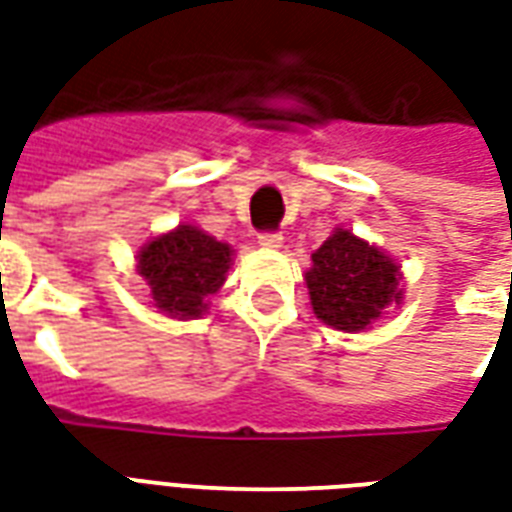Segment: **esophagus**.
Listing matches in <instances>:
<instances>
[{"label":"esophagus","mask_w":512,"mask_h":512,"mask_svg":"<svg viewBox=\"0 0 512 512\" xmlns=\"http://www.w3.org/2000/svg\"><path fill=\"white\" fill-rule=\"evenodd\" d=\"M260 246H263V249H279V246H282V235L263 233L260 235Z\"/></svg>","instance_id":"esophagus-1"}]
</instances>
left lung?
I'll return each instance as SVG.
<instances>
[{
  "label": "left lung",
  "instance_id": "obj_1",
  "mask_svg": "<svg viewBox=\"0 0 512 512\" xmlns=\"http://www.w3.org/2000/svg\"><path fill=\"white\" fill-rule=\"evenodd\" d=\"M304 282L318 321L354 334L373 329L389 307H400L406 290L395 257L345 227H334L312 252Z\"/></svg>",
  "mask_w": 512,
  "mask_h": 512
}]
</instances>
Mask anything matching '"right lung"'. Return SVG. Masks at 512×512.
<instances>
[{"instance_id": "1", "label": "right lung", "mask_w": 512, "mask_h": 512, "mask_svg": "<svg viewBox=\"0 0 512 512\" xmlns=\"http://www.w3.org/2000/svg\"><path fill=\"white\" fill-rule=\"evenodd\" d=\"M233 255L230 244L216 241L197 224L180 222L139 246L136 271L147 282L158 312L197 321L208 312V299L227 282Z\"/></svg>"}]
</instances>
